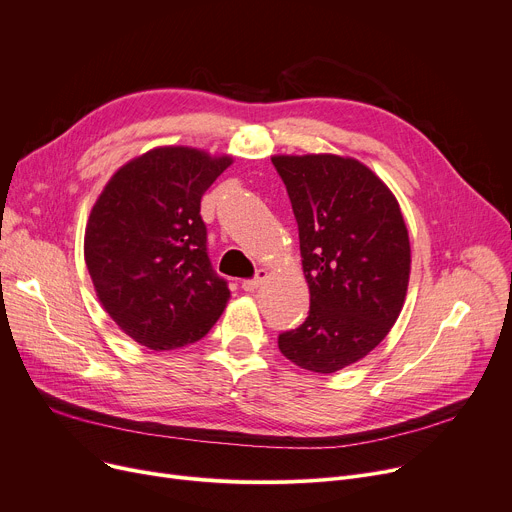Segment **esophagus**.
Segmentation results:
<instances>
[{
    "mask_svg": "<svg viewBox=\"0 0 512 512\" xmlns=\"http://www.w3.org/2000/svg\"><path fill=\"white\" fill-rule=\"evenodd\" d=\"M266 277H268V270L260 268L254 279H246V281H242V289H244V291H256V289L266 281Z\"/></svg>",
    "mask_w": 512,
    "mask_h": 512,
    "instance_id": "34e87169",
    "label": "esophagus"
}]
</instances>
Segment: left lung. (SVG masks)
I'll use <instances>...</instances> for the list:
<instances>
[{
  "instance_id": "obj_1",
  "label": "left lung",
  "mask_w": 512,
  "mask_h": 512,
  "mask_svg": "<svg viewBox=\"0 0 512 512\" xmlns=\"http://www.w3.org/2000/svg\"><path fill=\"white\" fill-rule=\"evenodd\" d=\"M299 229L310 287L306 322L279 335L295 366L333 374L366 357L397 322L411 246L395 194L364 163L339 155H275Z\"/></svg>"
}]
</instances>
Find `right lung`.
<instances>
[{"instance_id":"1","label":"right lung","mask_w":512,"mask_h":512,"mask_svg":"<svg viewBox=\"0 0 512 512\" xmlns=\"http://www.w3.org/2000/svg\"><path fill=\"white\" fill-rule=\"evenodd\" d=\"M231 163L192 146H157L119 167L90 210L84 260L99 302L148 349L200 341L229 302L206 254L200 200Z\"/></svg>"}]
</instances>
